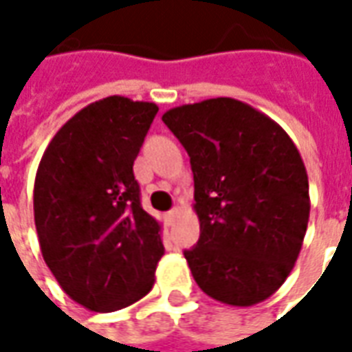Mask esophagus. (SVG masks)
<instances>
[{"mask_svg":"<svg viewBox=\"0 0 352 352\" xmlns=\"http://www.w3.org/2000/svg\"><path fill=\"white\" fill-rule=\"evenodd\" d=\"M177 213H179V209H171V211H168V213H166V222H168V224H171V222L175 221Z\"/></svg>","mask_w":352,"mask_h":352,"instance_id":"obj_1","label":"esophagus"}]
</instances>
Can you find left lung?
Masks as SVG:
<instances>
[{
    "instance_id": "obj_1",
    "label": "left lung",
    "mask_w": 352,
    "mask_h": 352,
    "mask_svg": "<svg viewBox=\"0 0 352 352\" xmlns=\"http://www.w3.org/2000/svg\"><path fill=\"white\" fill-rule=\"evenodd\" d=\"M190 156L199 239L184 258L198 287L228 305H254L285 283L309 221L298 148L270 116L214 98L162 116Z\"/></svg>"
}]
</instances>
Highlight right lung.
I'll return each mask as SVG.
<instances>
[{"label": "right lung", "instance_id": "obj_1", "mask_svg": "<svg viewBox=\"0 0 352 352\" xmlns=\"http://www.w3.org/2000/svg\"><path fill=\"white\" fill-rule=\"evenodd\" d=\"M158 107L109 96L56 131L34 186L43 258L65 294L90 311H118L154 285L160 224L141 207L133 160Z\"/></svg>", "mask_w": 352, "mask_h": 352}]
</instances>
